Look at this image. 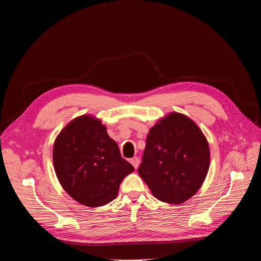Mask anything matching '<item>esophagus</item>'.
<instances>
[{"label": "esophagus", "mask_w": 261, "mask_h": 261, "mask_svg": "<svg viewBox=\"0 0 261 261\" xmlns=\"http://www.w3.org/2000/svg\"><path fill=\"white\" fill-rule=\"evenodd\" d=\"M129 162L133 164V167L135 168V169H137L138 168V164H139V159L137 156H134V158H132V159L129 160Z\"/></svg>", "instance_id": "obj_1"}]
</instances>
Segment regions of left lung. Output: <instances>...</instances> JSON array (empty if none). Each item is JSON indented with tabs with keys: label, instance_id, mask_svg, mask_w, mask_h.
Wrapping results in <instances>:
<instances>
[{
	"label": "left lung",
	"instance_id": "obj_1",
	"mask_svg": "<svg viewBox=\"0 0 261 261\" xmlns=\"http://www.w3.org/2000/svg\"><path fill=\"white\" fill-rule=\"evenodd\" d=\"M209 165V145L198 125L172 112L150 128L138 174L156 199L177 204L198 192Z\"/></svg>",
	"mask_w": 261,
	"mask_h": 261
}]
</instances>
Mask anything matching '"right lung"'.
Masks as SVG:
<instances>
[{
    "label": "right lung",
    "mask_w": 261,
    "mask_h": 261,
    "mask_svg": "<svg viewBox=\"0 0 261 261\" xmlns=\"http://www.w3.org/2000/svg\"><path fill=\"white\" fill-rule=\"evenodd\" d=\"M55 174L64 191L87 207H101L116 198L123 178L134 171L101 121L78 116L54 141Z\"/></svg>",
    "instance_id": "1"
}]
</instances>
